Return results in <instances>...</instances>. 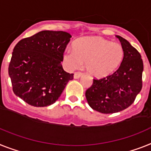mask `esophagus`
<instances>
[{"label":"esophagus","mask_w":151,"mask_h":151,"mask_svg":"<svg viewBox=\"0 0 151 151\" xmlns=\"http://www.w3.org/2000/svg\"><path fill=\"white\" fill-rule=\"evenodd\" d=\"M83 75V73H80V72H76V73H74V78H78L80 76H82Z\"/></svg>","instance_id":"obj_1"}]
</instances>
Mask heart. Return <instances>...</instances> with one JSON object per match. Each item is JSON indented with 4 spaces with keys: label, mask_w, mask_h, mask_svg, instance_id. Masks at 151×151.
<instances>
[{
    "label": "heart",
    "mask_w": 151,
    "mask_h": 151,
    "mask_svg": "<svg viewBox=\"0 0 151 151\" xmlns=\"http://www.w3.org/2000/svg\"><path fill=\"white\" fill-rule=\"evenodd\" d=\"M74 51L66 50L64 59L71 68H78L86 63V69L92 76L103 78L113 74L119 67L124 56L120 45L99 36H89L78 39Z\"/></svg>",
    "instance_id": "b5f03b06"
}]
</instances>
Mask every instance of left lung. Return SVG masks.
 Instances as JSON below:
<instances>
[{"mask_svg": "<svg viewBox=\"0 0 151 151\" xmlns=\"http://www.w3.org/2000/svg\"><path fill=\"white\" fill-rule=\"evenodd\" d=\"M124 56L115 73L102 78H94L86 92L90 107L102 113L120 112L134 103L142 89L144 64L141 55L129 42L119 35Z\"/></svg>", "mask_w": 151, "mask_h": 151, "instance_id": "1", "label": "left lung"}]
</instances>
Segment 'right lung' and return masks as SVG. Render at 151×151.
I'll return each instance as SVG.
<instances>
[{
	"label": "right lung",
	"instance_id": "right-lung-1",
	"mask_svg": "<svg viewBox=\"0 0 151 151\" xmlns=\"http://www.w3.org/2000/svg\"><path fill=\"white\" fill-rule=\"evenodd\" d=\"M71 38L65 32L42 31L16 45L8 74L17 96L36 107L55 103L73 79V74L64 71L61 64Z\"/></svg>",
	"mask_w": 151,
	"mask_h": 151
}]
</instances>
